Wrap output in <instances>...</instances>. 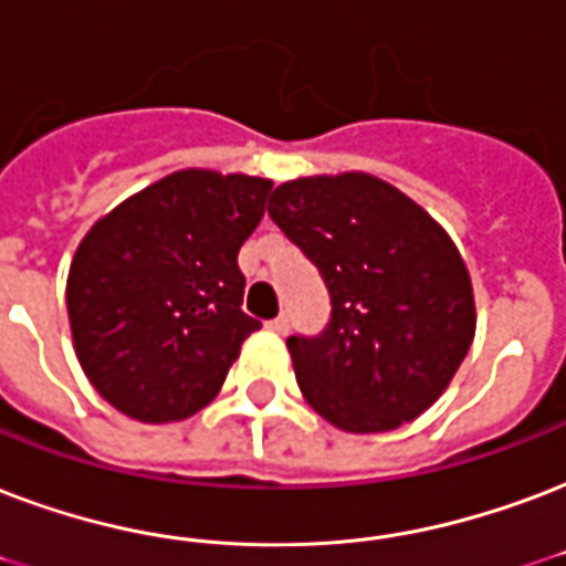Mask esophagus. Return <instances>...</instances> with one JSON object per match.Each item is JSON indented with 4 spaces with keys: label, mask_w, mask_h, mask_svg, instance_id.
Here are the masks:
<instances>
[{
    "label": "esophagus",
    "mask_w": 566,
    "mask_h": 566,
    "mask_svg": "<svg viewBox=\"0 0 566 566\" xmlns=\"http://www.w3.org/2000/svg\"><path fill=\"white\" fill-rule=\"evenodd\" d=\"M266 329L273 332V335H284V332H287V317L279 314V317H273V321H266Z\"/></svg>",
    "instance_id": "esophagus-1"
}]
</instances>
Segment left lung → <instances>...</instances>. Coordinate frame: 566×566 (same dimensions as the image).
Returning a JSON list of instances; mask_svg holds the SVG:
<instances>
[{
  "instance_id": "left-lung-1",
  "label": "left lung",
  "mask_w": 566,
  "mask_h": 566,
  "mask_svg": "<svg viewBox=\"0 0 566 566\" xmlns=\"http://www.w3.org/2000/svg\"><path fill=\"white\" fill-rule=\"evenodd\" d=\"M270 205L329 291L323 332L287 338L305 400L350 433L421 416L474 338L472 282L451 237L361 171L291 180Z\"/></svg>"
}]
</instances>
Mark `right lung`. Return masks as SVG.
<instances>
[{"instance_id": "add662e5", "label": "right lung", "mask_w": 566, "mask_h": 566, "mask_svg": "<svg viewBox=\"0 0 566 566\" xmlns=\"http://www.w3.org/2000/svg\"><path fill=\"white\" fill-rule=\"evenodd\" d=\"M273 184L189 168L127 198L85 234L67 275L73 347L92 386L148 424L196 416L261 321L237 252Z\"/></svg>"}]
</instances>
